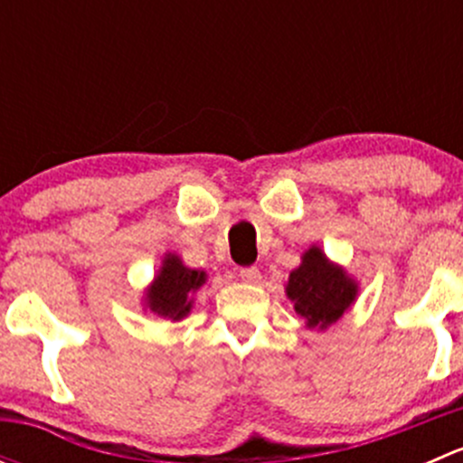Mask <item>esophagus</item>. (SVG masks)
I'll return each mask as SVG.
<instances>
[{
	"mask_svg": "<svg viewBox=\"0 0 463 463\" xmlns=\"http://www.w3.org/2000/svg\"><path fill=\"white\" fill-rule=\"evenodd\" d=\"M240 278H241V282H246V284H258L261 275H260L258 266H246V269H240Z\"/></svg>",
	"mask_w": 463,
	"mask_h": 463,
	"instance_id": "obj_1",
	"label": "esophagus"
}]
</instances>
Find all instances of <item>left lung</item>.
I'll use <instances>...</instances> for the list:
<instances>
[{
	"mask_svg": "<svg viewBox=\"0 0 463 463\" xmlns=\"http://www.w3.org/2000/svg\"><path fill=\"white\" fill-rule=\"evenodd\" d=\"M287 296L296 314L309 329H326L343 318L358 296V284L343 266L329 261L318 246L302 255V264L291 270Z\"/></svg>",
	"mask_w": 463,
	"mask_h": 463,
	"instance_id": "8db88e82",
	"label": "left lung"
}]
</instances>
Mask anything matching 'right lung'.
<instances>
[{
    "label": "right lung",
    "mask_w": 463,
    "mask_h": 463,
    "mask_svg": "<svg viewBox=\"0 0 463 463\" xmlns=\"http://www.w3.org/2000/svg\"><path fill=\"white\" fill-rule=\"evenodd\" d=\"M203 284L205 270L188 269L179 255L167 253L156 278L145 291V307L161 318L184 320L193 309V293Z\"/></svg>",
    "instance_id": "obj_1"
}]
</instances>
